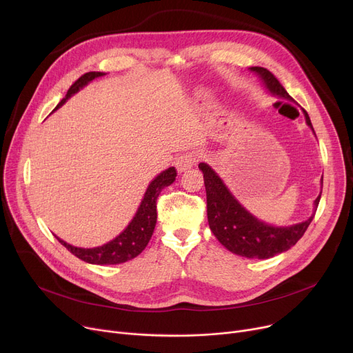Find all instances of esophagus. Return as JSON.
<instances>
[{"instance_id":"esophagus-1","label":"esophagus","mask_w":353,"mask_h":353,"mask_svg":"<svg viewBox=\"0 0 353 353\" xmlns=\"http://www.w3.org/2000/svg\"><path fill=\"white\" fill-rule=\"evenodd\" d=\"M198 159H199V155H198V152H195V151H190V152L182 154V155L176 159V163H175L178 172H185V171H188L190 168L195 167Z\"/></svg>"}]
</instances>
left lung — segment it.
<instances>
[{
    "mask_svg": "<svg viewBox=\"0 0 353 353\" xmlns=\"http://www.w3.org/2000/svg\"><path fill=\"white\" fill-rule=\"evenodd\" d=\"M251 71L259 75L269 92L281 98L292 99L271 71L262 67H252ZM303 115L306 123L314 131L312 122H310L305 110ZM198 168L203 174L206 212H208L211 231L226 250L232 254L255 259H268L282 254L303 236L309 223L312 222L315 216L314 214L305 222L292 226L268 225L256 219L243 208L208 163L201 162ZM319 199L321 195L315 199V210L318 208Z\"/></svg>",
    "mask_w": 353,
    "mask_h": 353,
    "instance_id": "1",
    "label": "left lung"
}]
</instances>
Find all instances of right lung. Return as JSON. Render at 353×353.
Returning <instances> with one entry per match:
<instances>
[{"label":"right lung","mask_w":353,"mask_h":353,"mask_svg":"<svg viewBox=\"0 0 353 353\" xmlns=\"http://www.w3.org/2000/svg\"><path fill=\"white\" fill-rule=\"evenodd\" d=\"M105 75L103 72H87L81 75L74 84L70 87L65 98H62L61 102L55 107L58 110L61 105H64L65 101L72 97L75 92H78L82 87H85L88 82L92 79ZM176 170L174 167L168 168L167 171L161 172L147 188V192L143 195V199L141 201L139 208L130 222V225L123 230L115 239L111 242L97 246V248H77L65 241H62L57 236L61 245H64L67 250L75 255L77 258L82 259L84 262L94 263V265H117L134 259L138 256L145 246L148 245L157 223V198L159 196L161 191L165 186L171 185L175 181Z\"/></svg>","instance_id":"1"}]
</instances>
